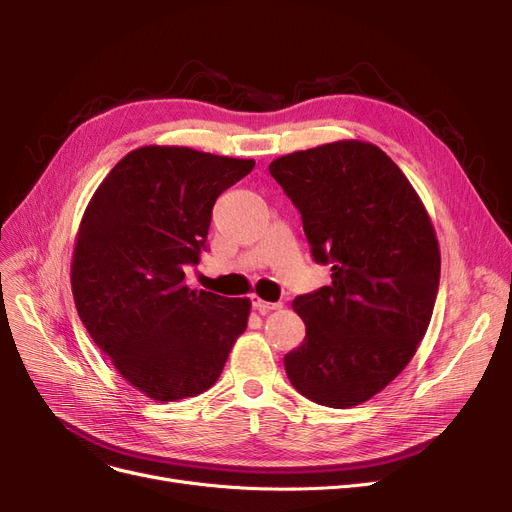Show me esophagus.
<instances>
[{"label": "esophagus", "mask_w": 512, "mask_h": 512, "mask_svg": "<svg viewBox=\"0 0 512 512\" xmlns=\"http://www.w3.org/2000/svg\"><path fill=\"white\" fill-rule=\"evenodd\" d=\"M251 303H253V309H257L261 315L276 311V309H282V303H267V301L259 299L257 294H251Z\"/></svg>", "instance_id": "esophagus-1"}]
</instances>
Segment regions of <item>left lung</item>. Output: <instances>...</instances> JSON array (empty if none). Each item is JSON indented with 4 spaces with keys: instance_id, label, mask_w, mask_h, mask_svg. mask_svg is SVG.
Instances as JSON below:
<instances>
[{
    "instance_id": "8db88e82",
    "label": "left lung",
    "mask_w": 512,
    "mask_h": 512,
    "mask_svg": "<svg viewBox=\"0 0 512 512\" xmlns=\"http://www.w3.org/2000/svg\"><path fill=\"white\" fill-rule=\"evenodd\" d=\"M332 284L292 301L305 340L284 357L290 384L317 405L357 407L409 365L440 284V247L413 184L380 149L336 141L274 159Z\"/></svg>"
}]
</instances>
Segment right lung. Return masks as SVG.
<instances>
[{"label": "right lung", "mask_w": 512, "mask_h": 512, "mask_svg": "<svg viewBox=\"0 0 512 512\" xmlns=\"http://www.w3.org/2000/svg\"><path fill=\"white\" fill-rule=\"evenodd\" d=\"M255 159L178 145H145L103 178L80 220L72 255L78 317L122 378L161 402L218 382L249 299H226L184 282L197 265L211 209Z\"/></svg>", "instance_id": "obj_1"}]
</instances>
